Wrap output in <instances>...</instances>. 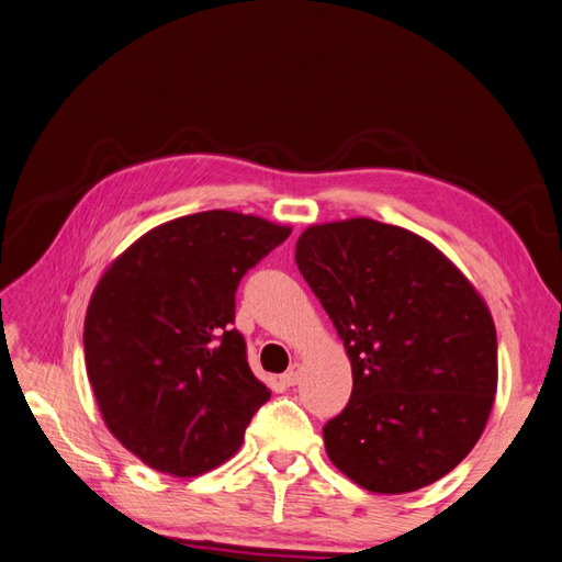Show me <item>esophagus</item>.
<instances>
[{
    "instance_id": "34e87169",
    "label": "esophagus",
    "mask_w": 562,
    "mask_h": 562,
    "mask_svg": "<svg viewBox=\"0 0 562 562\" xmlns=\"http://www.w3.org/2000/svg\"><path fill=\"white\" fill-rule=\"evenodd\" d=\"M297 381H300V363H291V369L281 375V383L291 387V385H297Z\"/></svg>"
}]
</instances>
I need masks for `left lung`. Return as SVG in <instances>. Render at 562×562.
Segmentation results:
<instances>
[{
	"label": "left lung",
	"mask_w": 562,
	"mask_h": 562,
	"mask_svg": "<svg viewBox=\"0 0 562 562\" xmlns=\"http://www.w3.org/2000/svg\"><path fill=\"white\" fill-rule=\"evenodd\" d=\"M295 262L352 361L350 402L324 426L333 465L375 494L445 477L494 404L484 300L426 238L367 217L310 226Z\"/></svg>",
	"instance_id": "1"
}]
</instances>
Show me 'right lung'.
<instances>
[{"label":"right lung","mask_w":562,"mask_h":562,"mask_svg":"<svg viewBox=\"0 0 562 562\" xmlns=\"http://www.w3.org/2000/svg\"><path fill=\"white\" fill-rule=\"evenodd\" d=\"M291 236L229 210L165 222L105 269L85 316V363L105 426L148 468L222 465L271 394L232 326L246 271Z\"/></svg>","instance_id":"obj_1"}]
</instances>
